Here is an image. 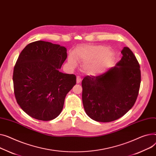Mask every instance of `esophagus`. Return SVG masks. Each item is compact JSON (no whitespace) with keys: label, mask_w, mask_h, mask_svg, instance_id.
Here are the masks:
<instances>
[{"label":"esophagus","mask_w":156,"mask_h":156,"mask_svg":"<svg viewBox=\"0 0 156 156\" xmlns=\"http://www.w3.org/2000/svg\"><path fill=\"white\" fill-rule=\"evenodd\" d=\"M81 81V76H76V82L77 83H80Z\"/></svg>","instance_id":"34e87169"}]
</instances>
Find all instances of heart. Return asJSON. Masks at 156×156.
<instances>
[{
	"instance_id": "heart-1",
	"label": "heart",
	"mask_w": 156,
	"mask_h": 156,
	"mask_svg": "<svg viewBox=\"0 0 156 156\" xmlns=\"http://www.w3.org/2000/svg\"><path fill=\"white\" fill-rule=\"evenodd\" d=\"M75 55L78 59L84 62V70L90 75L101 74L106 71L113 61V55L105 46L87 45L77 49ZM69 65L74 66L76 61L73 56L68 58Z\"/></svg>"
}]
</instances>
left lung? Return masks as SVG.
<instances>
[{"label":"left lung","instance_id":"obj_1","mask_svg":"<svg viewBox=\"0 0 156 156\" xmlns=\"http://www.w3.org/2000/svg\"><path fill=\"white\" fill-rule=\"evenodd\" d=\"M122 57L115 65L98 76H87L82 80V101L91 119L110 122L123 116L138 97L141 73L133 52L124 47Z\"/></svg>","mask_w":156,"mask_h":156}]
</instances>
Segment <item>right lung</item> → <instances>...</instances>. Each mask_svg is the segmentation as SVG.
Returning a JSON list of instances; mask_svg holds the SVG:
<instances>
[{"label": "right lung", "instance_id": "right-lung-1", "mask_svg": "<svg viewBox=\"0 0 156 156\" xmlns=\"http://www.w3.org/2000/svg\"><path fill=\"white\" fill-rule=\"evenodd\" d=\"M66 51L64 46L37 41L20 53L13 72L14 91L18 105L31 117L49 121L63 110L67 93L76 83L75 75L59 71Z\"/></svg>", "mask_w": 156, "mask_h": 156}]
</instances>
